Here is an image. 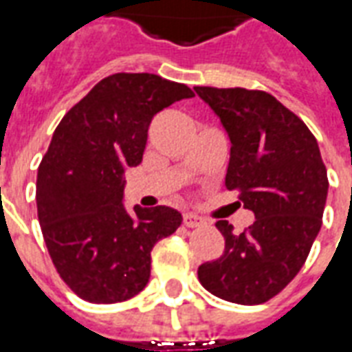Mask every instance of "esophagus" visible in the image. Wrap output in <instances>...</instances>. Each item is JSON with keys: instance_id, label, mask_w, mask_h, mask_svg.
Instances as JSON below:
<instances>
[{"instance_id": "esophagus-1", "label": "esophagus", "mask_w": 352, "mask_h": 352, "mask_svg": "<svg viewBox=\"0 0 352 352\" xmlns=\"http://www.w3.org/2000/svg\"><path fill=\"white\" fill-rule=\"evenodd\" d=\"M183 224L186 228H199V226H206V221L194 213H184L183 214Z\"/></svg>"}]
</instances>
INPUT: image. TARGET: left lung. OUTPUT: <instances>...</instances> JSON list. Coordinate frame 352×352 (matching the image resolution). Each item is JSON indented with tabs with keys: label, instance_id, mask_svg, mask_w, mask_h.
I'll use <instances>...</instances> for the list:
<instances>
[{
	"label": "left lung",
	"instance_id": "left-lung-1",
	"mask_svg": "<svg viewBox=\"0 0 352 352\" xmlns=\"http://www.w3.org/2000/svg\"><path fill=\"white\" fill-rule=\"evenodd\" d=\"M230 138L226 188L239 190L256 221L234 234L228 221L221 258L198 267L206 290L256 305L279 294L302 270L322 226L328 177L309 128L272 94L247 88H194Z\"/></svg>",
	"mask_w": 352,
	"mask_h": 352
}]
</instances>
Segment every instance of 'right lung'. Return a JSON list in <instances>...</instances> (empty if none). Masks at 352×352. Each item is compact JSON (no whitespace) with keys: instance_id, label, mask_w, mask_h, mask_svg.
<instances>
[{"instance_id":"add662e5","label":"right lung","mask_w":352,"mask_h":352,"mask_svg":"<svg viewBox=\"0 0 352 352\" xmlns=\"http://www.w3.org/2000/svg\"><path fill=\"white\" fill-rule=\"evenodd\" d=\"M153 73H115L73 105L37 169V217L52 264L90 303L126 302L151 277V251L183 222L177 209L122 204L124 171L143 160L162 109L192 98Z\"/></svg>"}]
</instances>
